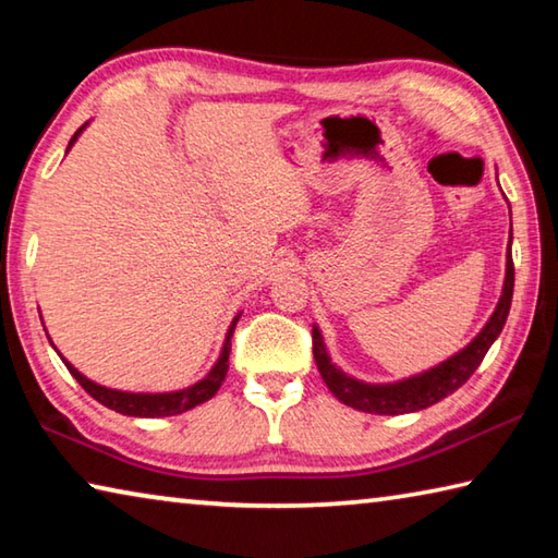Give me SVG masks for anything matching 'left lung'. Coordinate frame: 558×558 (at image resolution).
Returning <instances> with one entry per match:
<instances>
[{
	"label": "left lung",
	"instance_id": "left-lung-1",
	"mask_svg": "<svg viewBox=\"0 0 558 558\" xmlns=\"http://www.w3.org/2000/svg\"><path fill=\"white\" fill-rule=\"evenodd\" d=\"M512 292H514V263H512V253H507L502 295H499L495 313L487 319L483 332L472 339L465 349H460L458 354H452L450 359H446V362L433 366L428 372L411 376V379L393 381V384H366V381L354 379V376H347L342 369H337L332 359H329L327 347L323 342V332H319L317 327H313V354H315L317 369L323 374L327 389L332 391L339 401L352 405L356 411L376 413V415H401V413L428 409V405L446 399V396H450L452 391H458L460 386L475 374L480 362H483L487 354V349L493 347L499 332H502L509 315V305H512Z\"/></svg>",
	"mask_w": 558,
	"mask_h": 558
}]
</instances>
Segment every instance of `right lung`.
I'll list each match as a JSON object with an SVG mask.
<instances>
[{"label": "right lung", "instance_id": "right-lung-1", "mask_svg": "<svg viewBox=\"0 0 558 558\" xmlns=\"http://www.w3.org/2000/svg\"><path fill=\"white\" fill-rule=\"evenodd\" d=\"M86 128V125H83ZM83 128H78V132L71 137L69 149L73 147L75 140L83 132ZM241 315L233 317V323L229 327V332H226L223 339V347H221V354H219V362L211 366V372L204 376L202 381H196L192 386H186V389H179V391H167V393H130V391H118V389H108V386H100L96 381H90L88 376H83L78 369H75L73 364H69L63 359V364L69 366V372L73 374V379L78 381L83 389H86L93 399L98 403L108 405V409L118 411L122 415H137V418H165V415H177V413H184L189 409H194V405H199L204 401H209L211 396L221 389V384L226 379V372H229V352H231V337H233V329L235 323H239ZM56 349V347H53Z\"/></svg>", "mask_w": 558, "mask_h": 558}]
</instances>
